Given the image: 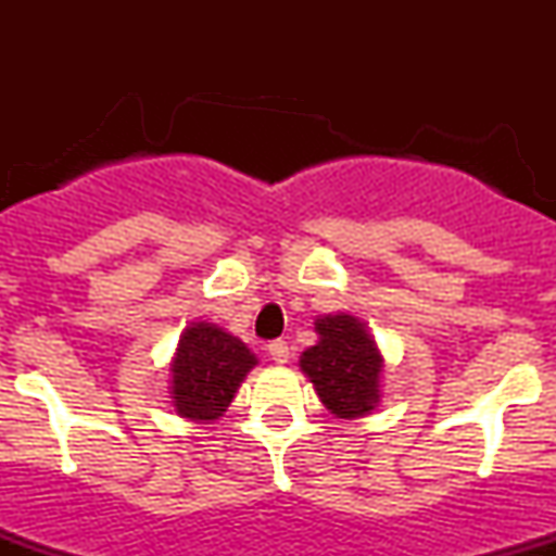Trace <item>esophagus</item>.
<instances>
[{
  "label": "esophagus",
  "instance_id": "obj_1",
  "mask_svg": "<svg viewBox=\"0 0 556 556\" xmlns=\"http://www.w3.org/2000/svg\"><path fill=\"white\" fill-rule=\"evenodd\" d=\"M266 350H269L271 361L279 363V366H282V363H287V358H290V348H287L285 340H271L269 344H266Z\"/></svg>",
  "mask_w": 556,
  "mask_h": 556
}]
</instances>
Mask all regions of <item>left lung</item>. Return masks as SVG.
Masks as SVG:
<instances>
[{
    "instance_id": "obj_1",
    "label": "left lung",
    "mask_w": 556,
    "mask_h": 556,
    "mask_svg": "<svg viewBox=\"0 0 556 556\" xmlns=\"http://www.w3.org/2000/svg\"><path fill=\"white\" fill-rule=\"evenodd\" d=\"M318 342L300 355V368L334 416L358 418L379 402L381 355L366 324L337 314L316 318Z\"/></svg>"
}]
</instances>
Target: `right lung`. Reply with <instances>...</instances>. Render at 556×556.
Returning a JSON list of instances; mask_svg holds the SVG:
<instances>
[{
  "instance_id": "right-lung-1",
  "label": "right lung",
  "mask_w": 556,
  "mask_h": 556,
  "mask_svg": "<svg viewBox=\"0 0 556 556\" xmlns=\"http://www.w3.org/2000/svg\"><path fill=\"white\" fill-rule=\"evenodd\" d=\"M253 366L256 355L238 337L203 321L188 327L172 363L177 413L190 420H216Z\"/></svg>"
}]
</instances>
